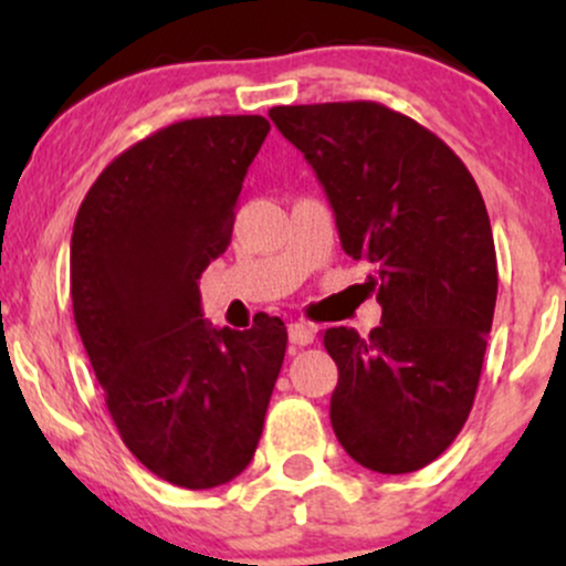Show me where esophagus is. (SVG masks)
I'll return each instance as SVG.
<instances>
[{
    "instance_id": "1",
    "label": "esophagus",
    "mask_w": 566,
    "mask_h": 566,
    "mask_svg": "<svg viewBox=\"0 0 566 566\" xmlns=\"http://www.w3.org/2000/svg\"><path fill=\"white\" fill-rule=\"evenodd\" d=\"M314 333H316V329L311 327V324H305V322H295V324H290V327H287L290 343H292V346H295V348L308 346V343H314Z\"/></svg>"
}]
</instances>
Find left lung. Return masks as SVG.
Returning <instances> with one entry per match:
<instances>
[{
	"mask_svg": "<svg viewBox=\"0 0 566 566\" xmlns=\"http://www.w3.org/2000/svg\"><path fill=\"white\" fill-rule=\"evenodd\" d=\"M314 167L343 250L375 265L380 327H329L335 437L359 465L433 463L469 420L497 301L490 216L469 167L431 129L375 101L276 106Z\"/></svg>",
	"mask_w": 566,
	"mask_h": 566,
	"instance_id": "1",
	"label": "left lung"
}]
</instances>
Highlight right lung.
Listing matches in <instances>:
<instances>
[{"label": "right lung", "mask_w": 566, "mask_h": 566, "mask_svg": "<svg viewBox=\"0 0 566 566\" xmlns=\"http://www.w3.org/2000/svg\"><path fill=\"white\" fill-rule=\"evenodd\" d=\"M263 116L175 122L122 151L71 237L74 322L127 450L159 479L210 490L247 469L287 327L201 319L197 279L231 244Z\"/></svg>", "instance_id": "obj_1"}]
</instances>
